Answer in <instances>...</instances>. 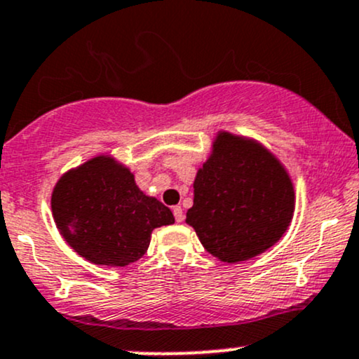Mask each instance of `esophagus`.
<instances>
[{
	"label": "esophagus",
	"mask_w": 359,
	"mask_h": 359,
	"mask_svg": "<svg viewBox=\"0 0 359 359\" xmlns=\"http://www.w3.org/2000/svg\"><path fill=\"white\" fill-rule=\"evenodd\" d=\"M172 213H175V220H176V222H178V224L183 222L184 215H183V208H181L180 205H176V207H172Z\"/></svg>",
	"instance_id": "34e87169"
}]
</instances>
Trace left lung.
Segmentation results:
<instances>
[{
	"mask_svg": "<svg viewBox=\"0 0 359 359\" xmlns=\"http://www.w3.org/2000/svg\"><path fill=\"white\" fill-rule=\"evenodd\" d=\"M295 191L287 169L255 139L219 132L196 172L187 224L224 263L248 261L287 232Z\"/></svg>",
	"mask_w": 359,
	"mask_h": 359,
	"instance_id": "obj_1",
	"label": "left lung"
}]
</instances>
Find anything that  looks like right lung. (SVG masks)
<instances>
[{
  "label": "right lung",
  "mask_w": 359,
  "mask_h": 359,
  "mask_svg": "<svg viewBox=\"0 0 359 359\" xmlns=\"http://www.w3.org/2000/svg\"><path fill=\"white\" fill-rule=\"evenodd\" d=\"M66 243L93 264L123 268L146 255L151 233L175 224L166 205L135 184L130 169L96 156L64 172L50 198Z\"/></svg>",
  "instance_id": "right-lung-1"
}]
</instances>
